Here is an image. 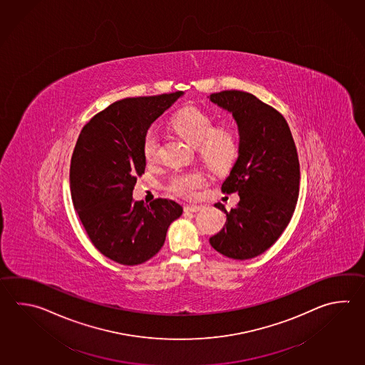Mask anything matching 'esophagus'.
Returning a JSON list of instances; mask_svg holds the SVG:
<instances>
[{
  "instance_id": "1",
  "label": "esophagus",
  "mask_w": 365,
  "mask_h": 365,
  "mask_svg": "<svg viewBox=\"0 0 365 365\" xmlns=\"http://www.w3.org/2000/svg\"><path fill=\"white\" fill-rule=\"evenodd\" d=\"M199 210H201V207H199V205H186V207H185V212L196 213V212H199Z\"/></svg>"
}]
</instances>
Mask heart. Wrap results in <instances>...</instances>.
Returning <instances> with one entry per match:
<instances>
[{"label": "heart", "instance_id": "obj_1", "mask_svg": "<svg viewBox=\"0 0 365 365\" xmlns=\"http://www.w3.org/2000/svg\"><path fill=\"white\" fill-rule=\"evenodd\" d=\"M171 126L185 140L192 145H200L201 156L215 169H223L231 164L237 155L238 142L230 128L215 130L213 119L195 108H187L171 119ZM143 155L147 163L158 157V138L156 131L149 130L143 139ZM205 178L200 171H190L174 175L170 191L177 196L192 199L197 190L204 186Z\"/></svg>", "mask_w": 365, "mask_h": 365}]
</instances>
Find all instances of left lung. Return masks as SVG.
<instances>
[{"instance_id":"8db88e82","label":"left lung","mask_w":365,"mask_h":365,"mask_svg":"<svg viewBox=\"0 0 365 365\" xmlns=\"http://www.w3.org/2000/svg\"><path fill=\"white\" fill-rule=\"evenodd\" d=\"M209 101L230 113L238 126V158L222 191L238 192L222 230L209 238L226 257L247 260L265 252L290 222L298 201L300 168L290 127L282 114L243 91L212 93Z\"/></svg>"}]
</instances>
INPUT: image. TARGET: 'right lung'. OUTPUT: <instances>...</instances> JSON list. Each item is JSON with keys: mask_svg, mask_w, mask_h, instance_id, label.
Returning a JSON list of instances; mask_svg holds the SVG:
<instances>
[{"mask_svg": "<svg viewBox=\"0 0 365 365\" xmlns=\"http://www.w3.org/2000/svg\"><path fill=\"white\" fill-rule=\"evenodd\" d=\"M185 92L123 98L83 127L70 165L75 210L91 242L108 259L139 265L164 246L173 221L183 208L157 199L135 201L136 177L145 170L143 139L149 127Z\"/></svg>", "mask_w": 365, "mask_h": 365, "instance_id": "obj_1", "label": "right lung"}]
</instances>
